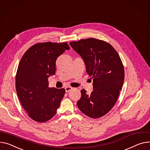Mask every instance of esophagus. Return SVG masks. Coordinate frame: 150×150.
<instances>
[{
	"mask_svg": "<svg viewBox=\"0 0 150 150\" xmlns=\"http://www.w3.org/2000/svg\"><path fill=\"white\" fill-rule=\"evenodd\" d=\"M72 89H73V88L72 87H71V86H67V87H65V91H66V92H69V91H72Z\"/></svg>",
	"mask_w": 150,
	"mask_h": 150,
	"instance_id": "1",
	"label": "esophagus"
}]
</instances>
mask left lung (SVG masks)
<instances>
[{
	"label": "left lung",
	"instance_id": "1",
	"mask_svg": "<svg viewBox=\"0 0 150 150\" xmlns=\"http://www.w3.org/2000/svg\"><path fill=\"white\" fill-rule=\"evenodd\" d=\"M70 45L83 58L86 72L93 80L92 92L87 95L81 90L77 106L90 117H101L113 108L122 88L125 74L121 59L110 44L101 40L82 39Z\"/></svg>",
	"mask_w": 150,
	"mask_h": 150
}]
</instances>
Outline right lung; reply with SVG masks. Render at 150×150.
<instances>
[{
    "mask_svg": "<svg viewBox=\"0 0 150 150\" xmlns=\"http://www.w3.org/2000/svg\"><path fill=\"white\" fill-rule=\"evenodd\" d=\"M69 49L67 42L38 43L22 57L16 75L18 98L28 115L38 122L52 118L60 105L65 89L49 87L48 78L55 73L57 58Z\"/></svg>",
    "mask_w": 150,
    "mask_h": 150,
    "instance_id": "1",
    "label": "right lung"
}]
</instances>
